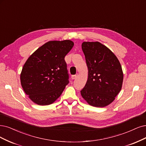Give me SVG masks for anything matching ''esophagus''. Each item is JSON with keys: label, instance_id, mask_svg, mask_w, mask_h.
<instances>
[{"label": "esophagus", "instance_id": "34e87169", "mask_svg": "<svg viewBox=\"0 0 146 146\" xmlns=\"http://www.w3.org/2000/svg\"><path fill=\"white\" fill-rule=\"evenodd\" d=\"M77 76H78V74H74V75H72L71 78L72 79H76V78Z\"/></svg>", "mask_w": 146, "mask_h": 146}]
</instances>
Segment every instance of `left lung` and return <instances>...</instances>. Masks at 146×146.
I'll return each mask as SVG.
<instances>
[{
	"mask_svg": "<svg viewBox=\"0 0 146 146\" xmlns=\"http://www.w3.org/2000/svg\"><path fill=\"white\" fill-rule=\"evenodd\" d=\"M82 49L88 77L80 94L89 105L105 107L114 101L121 89L123 73L120 63L114 54L99 42H84Z\"/></svg>",
	"mask_w": 146,
	"mask_h": 146,
	"instance_id": "8db88e82",
	"label": "left lung"
}]
</instances>
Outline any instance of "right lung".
I'll return each mask as SVG.
<instances>
[{
  "mask_svg": "<svg viewBox=\"0 0 146 146\" xmlns=\"http://www.w3.org/2000/svg\"><path fill=\"white\" fill-rule=\"evenodd\" d=\"M73 46L70 40L48 41L26 61L20 74L21 84L34 103L48 105L61 96L69 83L64 58Z\"/></svg>",
  "mask_w": 146,
  "mask_h": 146,
  "instance_id": "obj_1",
  "label": "right lung"
}]
</instances>
